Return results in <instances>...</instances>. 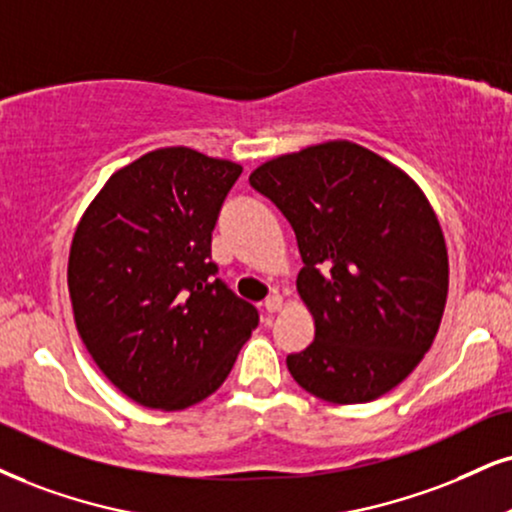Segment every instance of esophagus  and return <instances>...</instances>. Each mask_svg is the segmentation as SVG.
Instances as JSON below:
<instances>
[{
  "label": "esophagus",
  "instance_id": "esophagus-1",
  "mask_svg": "<svg viewBox=\"0 0 512 512\" xmlns=\"http://www.w3.org/2000/svg\"><path fill=\"white\" fill-rule=\"evenodd\" d=\"M282 304H285V301H282V296L275 292V294H270V296H268L266 304H263V306H266V311H268V313H275V311H280Z\"/></svg>",
  "mask_w": 512,
  "mask_h": 512
}]
</instances>
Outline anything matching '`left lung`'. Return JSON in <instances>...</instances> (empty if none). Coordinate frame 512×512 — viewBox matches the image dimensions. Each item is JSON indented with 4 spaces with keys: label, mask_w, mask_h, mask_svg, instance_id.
Returning a JSON list of instances; mask_svg holds the SVG:
<instances>
[{
    "label": "left lung",
    "mask_w": 512,
    "mask_h": 512,
    "mask_svg": "<svg viewBox=\"0 0 512 512\" xmlns=\"http://www.w3.org/2000/svg\"><path fill=\"white\" fill-rule=\"evenodd\" d=\"M294 227L296 292L315 339L287 356L301 389L351 406L418 368L449 296V251L418 182L349 140L275 156L249 175Z\"/></svg>",
    "instance_id": "obj_1"
}]
</instances>
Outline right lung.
I'll use <instances>...</instances> for the list:
<instances>
[{
  "label": "right lung",
  "instance_id": "1",
  "mask_svg": "<svg viewBox=\"0 0 512 512\" xmlns=\"http://www.w3.org/2000/svg\"><path fill=\"white\" fill-rule=\"evenodd\" d=\"M239 173L189 147L147 151L104 182L75 227V327L97 368L140 406L204 401L258 325L211 263V232Z\"/></svg>",
  "mask_w": 512,
  "mask_h": 512
}]
</instances>
